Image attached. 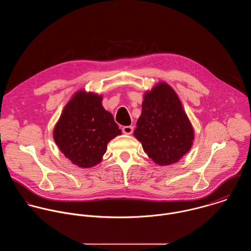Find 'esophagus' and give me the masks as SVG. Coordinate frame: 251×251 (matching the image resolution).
Wrapping results in <instances>:
<instances>
[{
	"instance_id": "esophagus-1",
	"label": "esophagus",
	"mask_w": 251,
	"mask_h": 251,
	"mask_svg": "<svg viewBox=\"0 0 251 251\" xmlns=\"http://www.w3.org/2000/svg\"><path fill=\"white\" fill-rule=\"evenodd\" d=\"M122 130H123V132H124L125 134H131V133L133 132V126H124V127L122 128Z\"/></svg>"
}]
</instances>
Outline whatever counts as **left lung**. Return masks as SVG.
Returning <instances> with one entry per match:
<instances>
[{"instance_id": "1", "label": "left lung", "mask_w": 251, "mask_h": 251, "mask_svg": "<svg viewBox=\"0 0 251 251\" xmlns=\"http://www.w3.org/2000/svg\"><path fill=\"white\" fill-rule=\"evenodd\" d=\"M134 136L150 158L161 166L179 161L191 148L193 128L174 90L159 83L144 96Z\"/></svg>"}]
</instances>
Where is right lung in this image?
Here are the masks:
<instances>
[{
    "mask_svg": "<svg viewBox=\"0 0 251 251\" xmlns=\"http://www.w3.org/2000/svg\"><path fill=\"white\" fill-rule=\"evenodd\" d=\"M102 98L80 91L66 105L54 129V140L73 164L89 168L101 161L107 144L122 134Z\"/></svg>",
    "mask_w": 251,
    "mask_h": 251,
    "instance_id": "right-lung-1",
    "label": "right lung"
}]
</instances>
